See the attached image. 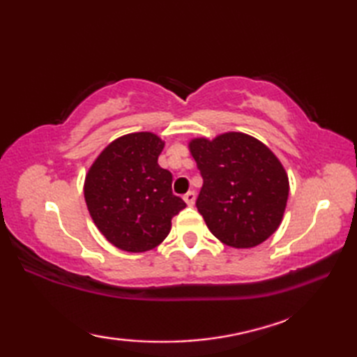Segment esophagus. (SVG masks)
I'll return each mask as SVG.
<instances>
[{
  "mask_svg": "<svg viewBox=\"0 0 357 357\" xmlns=\"http://www.w3.org/2000/svg\"><path fill=\"white\" fill-rule=\"evenodd\" d=\"M195 199H196L195 192H187L184 195V201H185V204H187L188 207H193L195 206Z\"/></svg>",
  "mask_w": 357,
  "mask_h": 357,
  "instance_id": "obj_1",
  "label": "esophagus"
}]
</instances>
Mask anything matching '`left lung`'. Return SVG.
I'll use <instances>...</instances> for the list:
<instances>
[{"instance_id": "left-lung-1", "label": "left lung", "mask_w": 357, "mask_h": 357, "mask_svg": "<svg viewBox=\"0 0 357 357\" xmlns=\"http://www.w3.org/2000/svg\"><path fill=\"white\" fill-rule=\"evenodd\" d=\"M188 150L204 179L196 207L211 234L233 248L267 241L282 222L290 192L278 156L242 132L193 138Z\"/></svg>"}]
</instances>
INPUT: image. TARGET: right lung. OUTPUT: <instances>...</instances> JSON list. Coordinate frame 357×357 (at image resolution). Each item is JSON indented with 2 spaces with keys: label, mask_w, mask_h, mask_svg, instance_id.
I'll return each instance as SVG.
<instances>
[{
  "label": "right lung",
  "mask_w": 357,
  "mask_h": 357,
  "mask_svg": "<svg viewBox=\"0 0 357 357\" xmlns=\"http://www.w3.org/2000/svg\"><path fill=\"white\" fill-rule=\"evenodd\" d=\"M165 142L151 132L112 141L86 173L84 199L96 229L128 253L153 250L167 238L185 202L172 193V173L158 156Z\"/></svg>",
  "instance_id": "obj_1"
}]
</instances>
